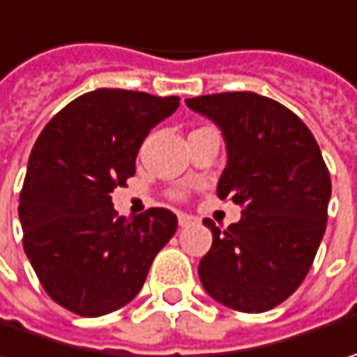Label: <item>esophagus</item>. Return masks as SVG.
<instances>
[{
    "label": "esophagus",
    "mask_w": 357,
    "mask_h": 357,
    "mask_svg": "<svg viewBox=\"0 0 357 357\" xmlns=\"http://www.w3.org/2000/svg\"><path fill=\"white\" fill-rule=\"evenodd\" d=\"M178 222L181 227H188V225H192L195 222L192 215H188V213H178Z\"/></svg>",
    "instance_id": "obj_1"
}]
</instances>
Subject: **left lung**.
Segmentation results:
<instances>
[{
  "instance_id": "obj_1",
  "label": "left lung",
  "mask_w": 357,
  "mask_h": 357,
  "mask_svg": "<svg viewBox=\"0 0 357 357\" xmlns=\"http://www.w3.org/2000/svg\"><path fill=\"white\" fill-rule=\"evenodd\" d=\"M224 133L227 165L220 199L241 206L238 224L213 234L199 280L215 302L261 314L287 300L314 264L332 195L318 142L300 117L254 91L185 100Z\"/></svg>"
}]
</instances>
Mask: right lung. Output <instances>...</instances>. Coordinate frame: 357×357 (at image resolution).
I'll return each instance as SVG.
<instances>
[{"label":"right lung","instance_id":"1","mask_svg":"<svg viewBox=\"0 0 357 357\" xmlns=\"http://www.w3.org/2000/svg\"><path fill=\"white\" fill-rule=\"evenodd\" d=\"M179 98L101 87L68 103L31 149L20 222L24 250L47 296L84 318L132 302L178 218L151 208L117 215L112 192L135 174L149 130Z\"/></svg>","mask_w":357,"mask_h":357}]
</instances>
